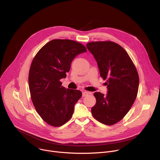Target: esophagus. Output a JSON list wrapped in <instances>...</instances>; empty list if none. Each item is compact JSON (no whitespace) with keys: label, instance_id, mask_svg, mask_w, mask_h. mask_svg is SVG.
Returning <instances> with one entry per match:
<instances>
[{"label":"esophagus","instance_id":"obj_1","mask_svg":"<svg viewBox=\"0 0 160 160\" xmlns=\"http://www.w3.org/2000/svg\"><path fill=\"white\" fill-rule=\"evenodd\" d=\"M91 94V92H88V91H83V92H82V96L85 97V96H87L88 94Z\"/></svg>","mask_w":160,"mask_h":160}]
</instances>
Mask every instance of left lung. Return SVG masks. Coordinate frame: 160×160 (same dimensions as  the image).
Returning <instances> with one entry per match:
<instances>
[{"mask_svg":"<svg viewBox=\"0 0 160 160\" xmlns=\"http://www.w3.org/2000/svg\"><path fill=\"white\" fill-rule=\"evenodd\" d=\"M86 47L98 62L101 77L108 79L107 94H94L96 103L91 111L99 122L114 125L126 115L136 99L139 84L138 71L127 52L118 43L92 42Z\"/></svg>","mask_w":160,"mask_h":160,"instance_id":"8db88e82","label":"left lung"}]
</instances>
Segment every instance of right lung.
<instances>
[{
    "mask_svg": "<svg viewBox=\"0 0 160 160\" xmlns=\"http://www.w3.org/2000/svg\"><path fill=\"white\" fill-rule=\"evenodd\" d=\"M85 52V47L79 42L55 39L43 45L33 58L28 77L31 99L48 124L60 127L72 117L75 104L82 94L78 90L65 88L60 80L66 78L73 59Z\"/></svg>",
    "mask_w": 160,
    "mask_h": 160,
    "instance_id": "right-lung-1",
    "label": "right lung"
}]
</instances>
